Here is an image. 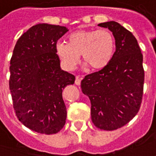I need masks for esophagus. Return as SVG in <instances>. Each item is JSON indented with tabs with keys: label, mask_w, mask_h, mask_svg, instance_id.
I'll use <instances>...</instances> for the list:
<instances>
[{
	"label": "esophagus",
	"mask_w": 156,
	"mask_h": 156,
	"mask_svg": "<svg viewBox=\"0 0 156 156\" xmlns=\"http://www.w3.org/2000/svg\"><path fill=\"white\" fill-rule=\"evenodd\" d=\"M81 80H82V78H80L79 76H77V77H76V80H75V83H76L77 85H80Z\"/></svg>",
	"instance_id": "34e87169"
}]
</instances>
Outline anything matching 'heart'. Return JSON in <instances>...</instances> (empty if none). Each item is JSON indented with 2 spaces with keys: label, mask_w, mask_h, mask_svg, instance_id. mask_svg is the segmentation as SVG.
I'll list each match as a JSON object with an SVG mask.
<instances>
[{
  "label": "heart",
  "mask_w": 156,
  "mask_h": 156,
  "mask_svg": "<svg viewBox=\"0 0 156 156\" xmlns=\"http://www.w3.org/2000/svg\"><path fill=\"white\" fill-rule=\"evenodd\" d=\"M116 42L106 29H81L68 37V44L57 42L55 51L68 70L74 69L82 55L83 62L93 70L104 69L112 62Z\"/></svg>",
  "instance_id": "b5f03b06"
}]
</instances>
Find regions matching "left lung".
<instances>
[{"instance_id": "obj_1", "label": "left lung", "mask_w": 156, "mask_h": 156, "mask_svg": "<svg viewBox=\"0 0 156 156\" xmlns=\"http://www.w3.org/2000/svg\"><path fill=\"white\" fill-rule=\"evenodd\" d=\"M98 25L112 31L116 51L107 67L86 75L81 89L91 102L94 126L112 131L128 123L140 109L144 83L143 55L133 34L118 23Z\"/></svg>"}]
</instances>
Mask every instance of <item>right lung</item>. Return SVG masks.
Segmentation results:
<instances>
[{
  "label": "right lung",
  "mask_w": 156,
  "mask_h": 156,
  "mask_svg": "<svg viewBox=\"0 0 156 156\" xmlns=\"http://www.w3.org/2000/svg\"><path fill=\"white\" fill-rule=\"evenodd\" d=\"M66 27L39 23L17 40L10 61L9 89L17 119L33 131L53 134L64 127L62 91L74 75L62 71L55 44Z\"/></svg>",
  "instance_id": "add662e5"
}]
</instances>
